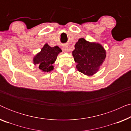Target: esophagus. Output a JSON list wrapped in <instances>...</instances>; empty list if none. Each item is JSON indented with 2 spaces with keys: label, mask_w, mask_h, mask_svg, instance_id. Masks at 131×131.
<instances>
[{
  "label": "esophagus",
  "mask_w": 131,
  "mask_h": 131,
  "mask_svg": "<svg viewBox=\"0 0 131 131\" xmlns=\"http://www.w3.org/2000/svg\"><path fill=\"white\" fill-rule=\"evenodd\" d=\"M62 51L64 52H69V48L67 47V46H63L62 48Z\"/></svg>",
  "instance_id": "34e87169"
}]
</instances>
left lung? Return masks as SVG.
Returning <instances> with one entry per match:
<instances>
[{
  "instance_id": "1",
  "label": "left lung",
  "mask_w": 131,
  "mask_h": 131,
  "mask_svg": "<svg viewBox=\"0 0 131 131\" xmlns=\"http://www.w3.org/2000/svg\"><path fill=\"white\" fill-rule=\"evenodd\" d=\"M74 47L73 56L78 70L88 76L95 73L106 57L103 46L81 38L79 39Z\"/></svg>"
}]
</instances>
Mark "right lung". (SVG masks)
<instances>
[{"instance_id": "1", "label": "right lung", "mask_w": 131, "mask_h": 131, "mask_svg": "<svg viewBox=\"0 0 131 131\" xmlns=\"http://www.w3.org/2000/svg\"><path fill=\"white\" fill-rule=\"evenodd\" d=\"M61 51L58 46L52 48L46 43L43 47L40 52L33 59L34 64L38 65L39 69L43 71L49 72L53 70L52 64L56 60L57 55Z\"/></svg>"}]
</instances>
